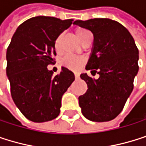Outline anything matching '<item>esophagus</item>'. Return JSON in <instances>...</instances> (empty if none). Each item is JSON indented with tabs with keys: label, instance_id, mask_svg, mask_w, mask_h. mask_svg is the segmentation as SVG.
I'll return each instance as SVG.
<instances>
[{
	"label": "esophagus",
	"instance_id": "obj_1",
	"mask_svg": "<svg viewBox=\"0 0 146 146\" xmlns=\"http://www.w3.org/2000/svg\"><path fill=\"white\" fill-rule=\"evenodd\" d=\"M74 76H75L76 79H79L80 78V74H78V72H74Z\"/></svg>",
	"mask_w": 146,
	"mask_h": 146
}]
</instances>
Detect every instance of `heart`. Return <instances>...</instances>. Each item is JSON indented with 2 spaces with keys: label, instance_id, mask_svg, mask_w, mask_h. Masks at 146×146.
Masks as SVG:
<instances>
[{
  "label": "heart",
  "instance_id": "obj_1",
  "mask_svg": "<svg viewBox=\"0 0 146 146\" xmlns=\"http://www.w3.org/2000/svg\"><path fill=\"white\" fill-rule=\"evenodd\" d=\"M76 35H77L78 39L80 41V42H83V41L86 40L87 38V36L92 35V33L88 30L80 27V28L76 29ZM61 37H62V35H59L55 39L54 48L56 50L60 49ZM84 63H85V59L83 57L72 55V54H66L62 59V64L65 66H66L67 68L72 69V70H78Z\"/></svg>",
  "mask_w": 146,
  "mask_h": 146
}]
</instances>
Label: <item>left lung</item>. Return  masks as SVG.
Listing matches in <instances>:
<instances>
[{
	"label": "left lung",
	"instance_id": "8db88e82",
	"mask_svg": "<svg viewBox=\"0 0 146 146\" xmlns=\"http://www.w3.org/2000/svg\"><path fill=\"white\" fill-rule=\"evenodd\" d=\"M74 24L92 32L93 48L86 69L99 74L98 80L80 75L88 87L79 97L82 114L92 121H111L121 112L133 92L139 49L130 32L117 21L92 19Z\"/></svg>",
	"mask_w": 146,
	"mask_h": 146
}]
</instances>
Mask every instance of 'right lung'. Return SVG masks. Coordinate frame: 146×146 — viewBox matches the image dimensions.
<instances>
[{
    "mask_svg": "<svg viewBox=\"0 0 146 146\" xmlns=\"http://www.w3.org/2000/svg\"><path fill=\"white\" fill-rule=\"evenodd\" d=\"M72 19L37 16L22 23L7 50V75L11 95L20 112L30 121L44 122L60 114L61 98L74 82V72L62 66L54 76L48 65L54 64L56 37Z\"/></svg>",
    "mask_w": 146,
    "mask_h": 146,
    "instance_id": "add662e5",
    "label": "right lung"
}]
</instances>
